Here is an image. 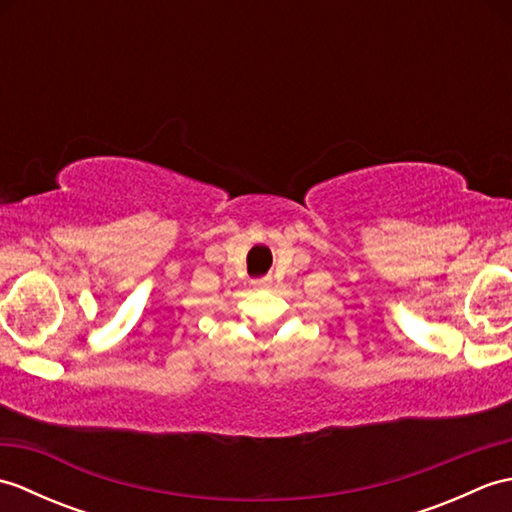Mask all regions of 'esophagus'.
Segmentation results:
<instances>
[{
  "mask_svg": "<svg viewBox=\"0 0 512 512\" xmlns=\"http://www.w3.org/2000/svg\"><path fill=\"white\" fill-rule=\"evenodd\" d=\"M270 284H273V281H270V277H262V279L255 281V288L266 290V288H270Z\"/></svg>",
  "mask_w": 512,
  "mask_h": 512,
  "instance_id": "34e87169",
  "label": "esophagus"
}]
</instances>
